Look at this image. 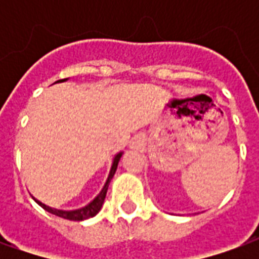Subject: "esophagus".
Segmentation results:
<instances>
[{"instance_id": "1", "label": "esophagus", "mask_w": 259, "mask_h": 259, "mask_svg": "<svg viewBox=\"0 0 259 259\" xmlns=\"http://www.w3.org/2000/svg\"><path fill=\"white\" fill-rule=\"evenodd\" d=\"M144 141H146L144 136L137 135L132 139V141H130V147L135 148V150H139V148H141V147L144 146Z\"/></svg>"}]
</instances>
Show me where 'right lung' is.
Wrapping results in <instances>:
<instances>
[{
  "mask_svg": "<svg viewBox=\"0 0 259 259\" xmlns=\"http://www.w3.org/2000/svg\"><path fill=\"white\" fill-rule=\"evenodd\" d=\"M66 79H64L62 81H65ZM59 81V80H58ZM122 154L123 152H119L115 155L113 158V162L112 166H111V170H109V175H108V179L105 182V185L102 187V190L100 191V194L97 195L94 200L91 201L90 204H87L83 208H79V209H73V211H62V209H57V208H51V206L46 205V204H42L41 201H38L34 198L38 205L44 208L46 211H48L50 213H54V215H57V217L64 218V219H69V221H84V219H89V218H93L94 215H97L100 209H101L102 204H104V200H105V195H107V190H108V186H109V182L112 180L113 175L116 172V168H118V163L120 161V157H122Z\"/></svg>",
  "mask_w": 259,
  "mask_h": 259,
  "instance_id": "add662e5",
  "label": "right lung"
}]
</instances>
